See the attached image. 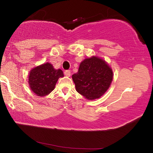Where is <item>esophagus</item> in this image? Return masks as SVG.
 I'll use <instances>...</instances> for the list:
<instances>
[{
    "instance_id": "obj_1",
    "label": "esophagus",
    "mask_w": 153,
    "mask_h": 153,
    "mask_svg": "<svg viewBox=\"0 0 153 153\" xmlns=\"http://www.w3.org/2000/svg\"><path fill=\"white\" fill-rule=\"evenodd\" d=\"M64 74L66 76H70V74H71V72H70V70H65L64 72Z\"/></svg>"
}]
</instances>
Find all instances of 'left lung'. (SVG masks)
<instances>
[{
  "instance_id": "obj_1",
  "label": "left lung",
  "mask_w": 153,
  "mask_h": 153,
  "mask_svg": "<svg viewBox=\"0 0 153 153\" xmlns=\"http://www.w3.org/2000/svg\"><path fill=\"white\" fill-rule=\"evenodd\" d=\"M76 91L88 100L99 99L110 87L114 78L107 62L93 56L83 60L78 72L72 75Z\"/></svg>"
}]
</instances>
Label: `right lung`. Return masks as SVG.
Wrapping results in <instances>:
<instances>
[{
    "instance_id": "obj_1",
    "label": "right lung",
    "mask_w": 153,
    "mask_h": 153,
    "mask_svg": "<svg viewBox=\"0 0 153 153\" xmlns=\"http://www.w3.org/2000/svg\"><path fill=\"white\" fill-rule=\"evenodd\" d=\"M64 74L60 69L56 70L53 65L46 62L33 68L28 74V84L31 91L39 97L51 93L60 77Z\"/></svg>"
}]
</instances>
